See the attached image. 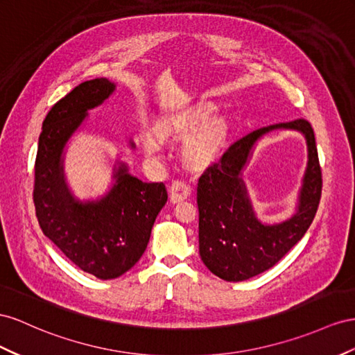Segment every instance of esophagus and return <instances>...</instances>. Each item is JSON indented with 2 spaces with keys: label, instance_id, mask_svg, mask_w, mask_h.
Segmentation results:
<instances>
[{
  "label": "esophagus",
  "instance_id": "esophagus-1",
  "mask_svg": "<svg viewBox=\"0 0 355 355\" xmlns=\"http://www.w3.org/2000/svg\"><path fill=\"white\" fill-rule=\"evenodd\" d=\"M191 185L185 179H176L171 182V187H170V198H171V203H179V201L185 200L191 196Z\"/></svg>",
  "mask_w": 355,
  "mask_h": 355
}]
</instances>
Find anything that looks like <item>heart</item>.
<instances>
[{
	"label": "heart",
	"mask_w": 355,
	"mask_h": 355,
	"mask_svg": "<svg viewBox=\"0 0 355 355\" xmlns=\"http://www.w3.org/2000/svg\"><path fill=\"white\" fill-rule=\"evenodd\" d=\"M212 114V109L201 107L196 110L182 127V132H191L204 123L193 136L188 139L184 148L185 161L191 167H206L210 164L224 148L228 137V125L221 118L206 120ZM143 148H145L146 155L150 158H157L162 152V139L158 132H146L143 134Z\"/></svg>",
	"instance_id": "heart-1"
}]
</instances>
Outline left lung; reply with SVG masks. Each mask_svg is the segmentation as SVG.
I'll return each mask as SVG.
<instances>
[{
	"instance_id": "obj_1",
	"label": "left lung",
	"mask_w": 355,
	"mask_h": 355,
	"mask_svg": "<svg viewBox=\"0 0 355 355\" xmlns=\"http://www.w3.org/2000/svg\"><path fill=\"white\" fill-rule=\"evenodd\" d=\"M277 128L305 134L310 161L297 214L282 225L263 226L248 205L240 170L253 143ZM197 185L200 257L207 269L230 282L269 270L308 232L320 205L322 175L312 125L306 119H295L246 134L203 171Z\"/></svg>"
}]
</instances>
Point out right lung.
Listing matches in <instances>:
<instances>
[{"label": "right lung", "mask_w": 355, "mask_h": 355, "mask_svg": "<svg viewBox=\"0 0 355 355\" xmlns=\"http://www.w3.org/2000/svg\"><path fill=\"white\" fill-rule=\"evenodd\" d=\"M107 79L86 80L47 113L38 137L33 200L44 236L86 273L114 279L136 264L150 230L167 201L162 182H141L121 166L116 185L100 201L79 203L67 189L61 154L65 141L86 116L113 92Z\"/></svg>", "instance_id": "obj_1"}]
</instances>
